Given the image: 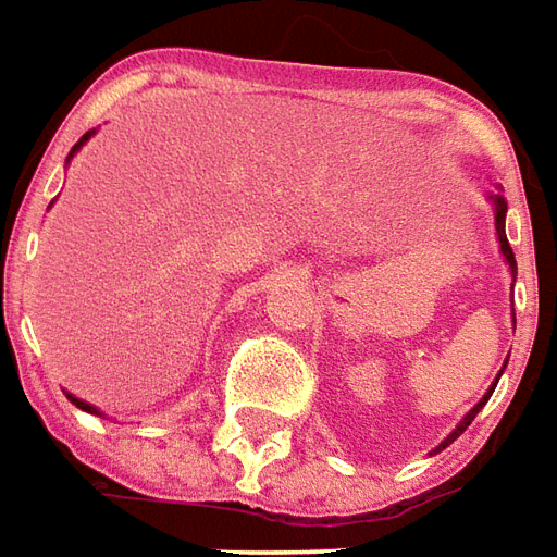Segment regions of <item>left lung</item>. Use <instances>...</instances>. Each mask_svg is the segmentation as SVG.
Returning <instances> with one entry per match:
<instances>
[{
  "mask_svg": "<svg viewBox=\"0 0 557 557\" xmlns=\"http://www.w3.org/2000/svg\"><path fill=\"white\" fill-rule=\"evenodd\" d=\"M487 199H491V205H494V226H496V242H499V253H503V260L509 263V272H512V282H515V275H518V263H515V253H512V248H509V238H506V211H509V205H506V199H503V193H491ZM503 368H506V364H503ZM499 374H503V371H499ZM499 374H496L494 386L484 392V398H481L479 405H475V408H472L469 413H466V417H462L460 423H457V429H454V432H450V435H447V438H444V442L438 444V447H435L432 454H438V450H444V447H447L450 442H457L462 432L469 429V423L475 420V413H479V410L487 405V398L494 395L496 383H499Z\"/></svg>",
  "mask_w": 557,
  "mask_h": 557,
  "instance_id": "left-lung-1",
  "label": "left lung"
}]
</instances>
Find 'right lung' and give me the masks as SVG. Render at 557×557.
Here are the masks:
<instances>
[{
  "mask_svg": "<svg viewBox=\"0 0 557 557\" xmlns=\"http://www.w3.org/2000/svg\"><path fill=\"white\" fill-rule=\"evenodd\" d=\"M91 137H95V131H88V134H82V140H78L76 147L70 149V156H66V162H70V159H73V156H76L78 149L85 147V144H88V140H91ZM66 398H70V401H73V405H76V408L88 410V413H100V410H97L95 405H88V401H82V398H76V395H70V392H66ZM100 417H103V413H100Z\"/></svg>",
  "mask_w": 557,
  "mask_h": 557,
  "instance_id": "1",
  "label": "right lung"
}]
</instances>
